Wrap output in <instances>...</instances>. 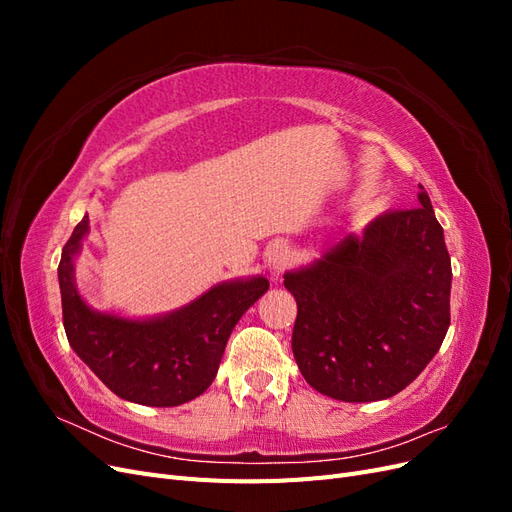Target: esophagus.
I'll list each match as a JSON object with an SVG mask.
<instances>
[{
	"mask_svg": "<svg viewBox=\"0 0 512 512\" xmlns=\"http://www.w3.org/2000/svg\"><path fill=\"white\" fill-rule=\"evenodd\" d=\"M267 260H269L271 275H273V277L280 275V273L286 269L288 262H290V250H288V245L282 243V241L273 243V245L269 247V252H267Z\"/></svg>",
	"mask_w": 512,
	"mask_h": 512,
	"instance_id": "34e87169",
	"label": "esophagus"
}]
</instances>
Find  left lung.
I'll list each match as a JSON object with an SVG mask.
<instances>
[{"label": "left lung", "mask_w": 512, "mask_h": 512, "mask_svg": "<svg viewBox=\"0 0 512 512\" xmlns=\"http://www.w3.org/2000/svg\"><path fill=\"white\" fill-rule=\"evenodd\" d=\"M305 267L284 273L297 301L292 352L303 378L339 401L393 397L421 374L451 324V256L421 185Z\"/></svg>", "instance_id": "1"}]
</instances>
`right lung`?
Segmentation results:
<instances>
[{
  "instance_id": "right-lung-1",
  "label": "right lung",
  "mask_w": 512,
  "mask_h": 512,
  "mask_svg": "<svg viewBox=\"0 0 512 512\" xmlns=\"http://www.w3.org/2000/svg\"><path fill=\"white\" fill-rule=\"evenodd\" d=\"M89 232V215L61 250L59 290L72 350L117 397L170 408L203 395L215 380L228 337L269 290L262 275L211 286L192 303L151 318L98 312L81 297L74 260Z\"/></svg>"
}]
</instances>
